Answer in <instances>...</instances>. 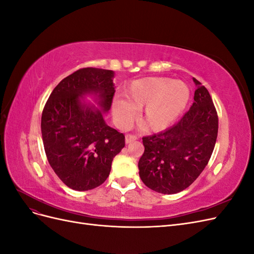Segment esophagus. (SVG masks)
I'll use <instances>...</instances> for the list:
<instances>
[{
    "instance_id": "1",
    "label": "esophagus",
    "mask_w": 254,
    "mask_h": 254,
    "mask_svg": "<svg viewBox=\"0 0 254 254\" xmlns=\"http://www.w3.org/2000/svg\"><path fill=\"white\" fill-rule=\"evenodd\" d=\"M135 140H137V137H136L135 135H133V134H127L126 137H125L126 144L131 143V142H133V141H135Z\"/></svg>"
}]
</instances>
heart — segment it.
<instances>
[{
	"label": "heart",
	"instance_id": "heart-1",
	"mask_svg": "<svg viewBox=\"0 0 254 254\" xmlns=\"http://www.w3.org/2000/svg\"><path fill=\"white\" fill-rule=\"evenodd\" d=\"M125 99L115 98L112 111L120 125L126 126L140 111L139 122L148 131L170 127L186 110L190 91L186 82L166 77H147L132 81L124 90Z\"/></svg>",
	"mask_w": 254,
	"mask_h": 254
}]
</instances>
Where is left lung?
<instances>
[{
	"label": "left lung",
	"mask_w": 254,
	"mask_h": 254,
	"mask_svg": "<svg viewBox=\"0 0 254 254\" xmlns=\"http://www.w3.org/2000/svg\"><path fill=\"white\" fill-rule=\"evenodd\" d=\"M190 109L173 127L143 137L139 175L146 187L172 195L186 190L202 173L217 139L218 117L209 91L193 78Z\"/></svg>",
	"instance_id": "left-lung-1"
}]
</instances>
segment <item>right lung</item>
Instances as JSON below:
<instances>
[{"label":"right lung","instance_id":"right-lung-1","mask_svg":"<svg viewBox=\"0 0 254 254\" xmlns=\"http://www.w3.org/2000/svg\"><path fill=\"white\" fill-rule=\"evenodd\" d=\"M114 72L84 67L53 90L44 106L41 132L49 163L66 187L89 190L103 184L125 136L106 124L115 92ZM90 96L96 106L84 101Z\"/></svg>","mask_w":254,"mask_h":254}]
</instances>
